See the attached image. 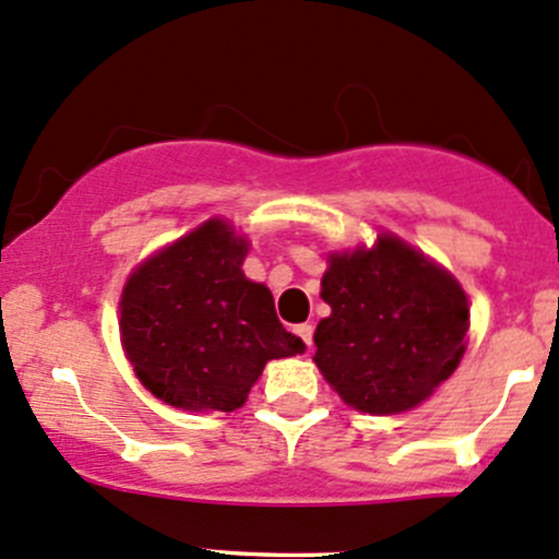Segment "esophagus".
I'll use <instances>...</instances> for the list:
<instances>
[{
    "instance_id": "obj_1",
    "label": "esophagus",
    "mask_w": 559,
    "mask_h": 559,
    "mask_svg": "<svg viewBox=\"0 0 559 559\" xmlns=\"http://www.w3.org/2000/svg\"><path fill=\"white\" fill-rule=\"evenodd\" d=\"M312 333H314V328L309 325V322H301V325H296V336L301 338L307 347H312Z\"/></svg>"
}]
</instances>
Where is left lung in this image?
Masks as SVG:
<instances>
[{"mask_svg":"<svg viewBox=\"0 0 559 559\" xmlns=\"http://www.w3.org/2000/svg\"><path fill=\"white\" fill-rule=\"evenodd\" d=\"M320 296L331 314L314 331V364L358 412L399 414L423 404L463 358V287L393 234H379L371 250L331 252Z\"/></svg>","mask_w":559,"mask_h":559,"instance_id":"left-lung-1","label":"left lung"}]
</instances>
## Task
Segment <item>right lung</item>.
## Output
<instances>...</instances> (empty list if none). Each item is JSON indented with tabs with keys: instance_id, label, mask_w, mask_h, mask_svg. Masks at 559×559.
<instances>
[{
	"instance_id": "1",
	"label": "right lung",
	"mask_w": 559,
	"mask_h": 559,
	"mask_svg": "<svg viewBox=\"0 0 559 559\" xmlns=\"http://www.w3.org/2000/svg\"><path fill=\"white\" fill-rule=\"evenodd\" d=\"M247 239L212 217L134 269L120 296V342L147 390L186 412H234L263 366L304 353L272 290L241 272Z\"/></svg>"
}]
</instances>
